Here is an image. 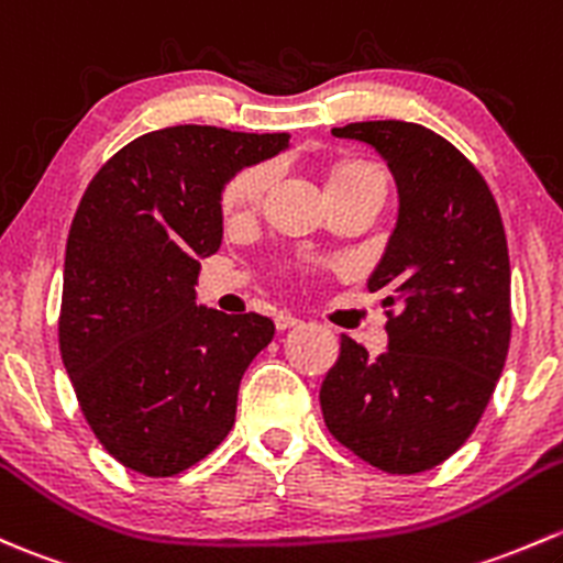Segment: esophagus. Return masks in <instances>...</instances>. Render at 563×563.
<instances>
[{"label":"esophagus","instance_id":"obj_1","mask_svg":"<svg viewBox=\"0 0 563 563\" xmlns=\"http://www.w3.org/2000/svg\"><path fill=\"white\" fill-rule=\"evenodd\" d=\"M275 327H277V331L301 327V318L291 316V312H277V316H275Z\"/></svg>","mask_w":563,"mask_h":563}]
</instances>
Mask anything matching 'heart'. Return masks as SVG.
Wrapping results in <instances>:
<instances>
[{
    "label": "heart",
    "mask_w": 563,
    "mask_h": 563,
    "mask_svg": "<svg viewBox=\"0 0 563 563\" xmlns=\"http://www.w3.org/2000/svg\"><path fill=\"white\" fill-rule=\"evenodd\" d=\"M364 177H380L375 167L369 164H345V167L334 169V175L329 177V186H340V183H353V180H364ZM272 180V167L269 164H256V167L242 169L240 175H234L229 180V186L223 188V212L227 218H242L253 210L258 202H262L266 186Z\"/></svg>",
    "instance_id": "1"
}]
</instances>
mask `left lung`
Masks as SVG:
<instances>
[{
    "label": "left lung",
    "mask_w": 563,
    "mask_h": 563,
    "mask_svg": "<svg viewBox=\"0 0 563 563\" xmlns=\"http://www.w3.org/2000/svg\"><path fill=\"white\" fill-rule=\"evenodd\" d=\"M334 137L375 147L399 216L366 280L386 294L388 351L342 334L323 377L329 431L390 475L442 464L475 431L510 347V256L499 207L470 158L431 129L361 121Z\"/></svg>",
    "instance_id": "1"
}]
</instances>
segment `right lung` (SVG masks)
Here are the masks:
<instances>
[{"label": "right lung", "instance_id": "right-lung-1", "mask_svg": "<svg viewBox=\"0 0 563 563\" xmlns=\"http://www.w3.org/2000/svg\"><path fill=\"white\" fill-rule=\"evenodd\" d=\"M288 134L169 126L142 134L88 183L64 256L58 347L80 410L112 459L180 475L232 431L236 390L275 336L258 312L197 305L221 247V194Z\"/></svg>", "mask_w": 563, "mask_h": 563}]
</instances>
